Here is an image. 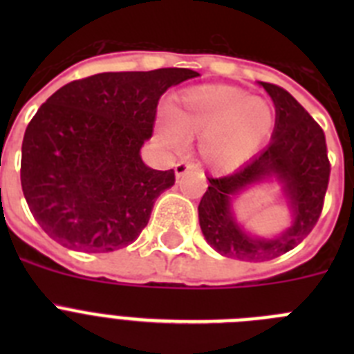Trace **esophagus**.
Segmentation results:
<instances>
[{"label": "esophagus", "mask_w": 354, "mask_h": 354, "mask_svg": "<svg viewBox=\"0 0 354 354\" xmlns=\"http://www.w3.org/2000/svg\"><path fill=\"white\" fill-rule=\"evenodd\" d=\"M189 170H193V165L179 161L177 165H175V177H177V179H180V177H183V175H186Z\"/></svg>", "instance_id": "esophagus-1"}]
</instances>
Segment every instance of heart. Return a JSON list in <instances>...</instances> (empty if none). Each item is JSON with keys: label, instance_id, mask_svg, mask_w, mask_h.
Masks as SVG:
<instances>
[{"label": "heart", "instance_id": "heart-1", "mask_svg": "<svg viewBox=\"0 0 354 354\" xmlns=\"http://www.w3.org/2000/svg\"><path fill=\"white\" fill-rule=\"evenodd\" d=\"M159 118L158 140L183 150L186 138H198V158L212 171H234L252 158L274 124L270 102L243 90L204 84L180 93Z\"/></svg>", "mask_w": 354, "mask_h": 354}]
</instances>
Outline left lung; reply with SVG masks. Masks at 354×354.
<instances>
[{"label":"left lung","instance_id":"1","mask_svg":"<svg viewBox=\"0 0 354 354\" xmlns=\"http://www.w3.org/2000/svg\"><path fill=\"white\" fill-rule=\"evenodd\" d=\"M261 86L277 111L270 145L234 174L209 177L198 204L200 228L209 245L225 257L248 262L271 261L298 246L317 223L330 180L326 140L317 122L287 90L262 81ZM273 178L283 186L293 223L280 236H253L236 221L232 200L248 187Z\"/></svg>","mask_w":354,"mask_h":354}]
</instances>
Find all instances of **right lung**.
Returning a JSON list of instances; mask_svg holds the SVG:
<instances>
[{"label": "right lung", "mask_w": 354, "mask_h": 354, "mask_svg": "<svg viewBox=\"0 0 354 354\" xmlns=\"http://www.w3.org/2000/svg\"><path fill=\"white\" fill-rule=\"evenodd\" d=\"M200 76L192 68L102 72L71 81L28 124L21 186L31 214L71 250L115 252L138 239L174 170H152L140 150L161 95Z\"/></svg>", "instance_id": "obj_1"}]
</instances>
